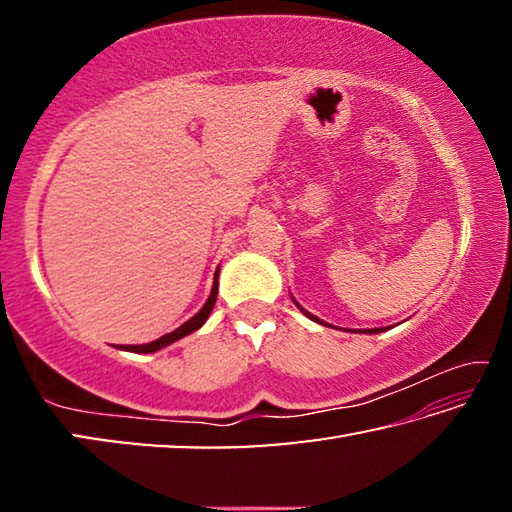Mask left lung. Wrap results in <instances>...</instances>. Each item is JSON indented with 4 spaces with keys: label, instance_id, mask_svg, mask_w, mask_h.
Here are the masks:
<instances>
[{
    "label": "left lung",
    "instance_id": "left-lung-1",
    "mask_svg": "<svg viewBox=\"0 0 512 512\" xmlns=\"http://www.w3.org/2000/svg\"><path fill=\"white\" fill-rule=\"evenodd\" d=\"M293 302H296V300H293ZM296 305H298V302H296ZM298 309L302 311V314H305V316H309L311 320H316V323H320V325H327V323H323V320H320V318H316L314 314H309V311H305V309H302L300 305H298ZM377 332H381V327L379 329H366V334H377Z\"/></svg>",
    "mask_w": 512,
    "mask_h": 512
}]
</instances>
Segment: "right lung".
<instances>
[{
    "label": "right lung",
    "mask_w": 512,
    "mask_h": 512,
    "mask_svg": "<svg viewBox=\"0 0 512 512\" xmlns=\"http://www.w3.org/2000/svg\"><path fill=\"white\" fill-rule=\"evenodd\" d=\"M216 277H219V271L214 273V284H212V293H210V298H207V302L203 305V309L198 311V314H196L194 318H189L187 323H183V325H180L178 329H173V332L160 336L158 341H151V343H144V345H126L124 350H126V352H155V350H162V348H167V345H171L173 341L183 339V336L196 332L198 327H203V323H205L207 318H210L212 309H214L216 293H219V282H216Z\"/></svg>",
    "instance_id": "1"
}]
</instances>
